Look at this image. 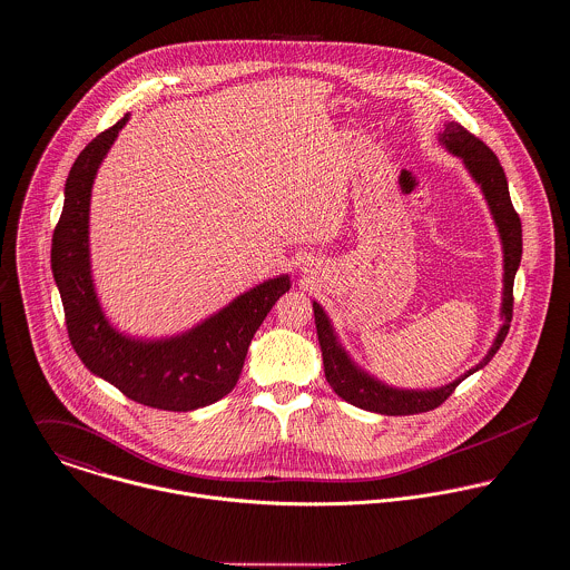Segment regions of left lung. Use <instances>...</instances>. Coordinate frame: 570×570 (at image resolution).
Segmentation results:
<instances>
[{"mask_svg":"<svg viewBox=\"0 0 570 570\" xmlns=\"http://www.w3.org/2000/svg\"><path fill=\"white\" fill-rule=\"evenodd\" d=\"M441 142L452 154L464 160L469 174L482 187L489 209L493 214V220L500 230L502 246H504V297H502L504 324L495 337L493 347L489 350V354L464 376H460L454 383L439 387V390L410 392V390L387 387V385L374 381L372 376H367L365 372H361L343 352L326 313L315 302L313 304L315 326H317V337H320L322 356H324V372H326L331 387L342 396L343 401H347L361 410L385 414V416L421 414V412H430V410L443 405L454 394L460 381H464L469 374H473L475 370L487 365L491 361V356L500 350V345L509 333L511 317H513V279H515V271L522 259V223H520L518 212L513 209L504 169H502L498 156L475 134L464 129L460 122L445 125V131L441 134Z\"/></svg>","mask_w":570,"mask_h":570,"instance_id":"left-lung-1","label":"left lung"}]
</instances>
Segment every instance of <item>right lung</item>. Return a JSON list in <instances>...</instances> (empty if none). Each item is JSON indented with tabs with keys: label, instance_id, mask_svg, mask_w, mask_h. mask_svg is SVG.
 <instances>
[{
	"label": "right lung",
	"instance_id": "1",
	"mask_svg": "<svg viewBox=\"0 0 570 570\" xmlns=\"http://www.w3.org/2000/svg\"><path fill=\"white\" fill-rule=\"evenodd\" d=\"M125 122L127 116L92 138L68 174L63 212L52 233V275L68 337L86 367L140 405L189 412L220 401L235 387L248 343L291 288V279L284 275L255 286L183 337L134 342L118 335L101 313L90 277L88 212L97 169Z\"/></svg>",
	"mask_w": 570,
	"mask_h": 570
}]
</instances>
